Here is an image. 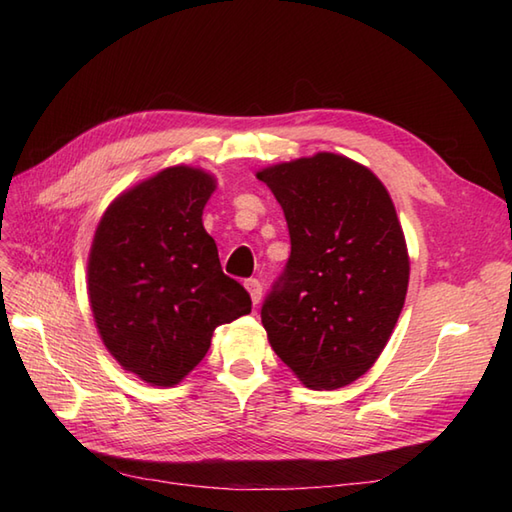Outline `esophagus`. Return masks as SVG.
Wrapping results in <instances>:
<instances>
[{
    "label": "esophagus",
    "mask_w": 512,
    "mask_h": 512,
    "mask_svg": "<svg viewBox=\"0 0 512 512\" xmlns=\"http://www.w3.org/2000/svg\"><path fill=\"white\" fill-rule=\"evenodd\" d=\"M244 286L250 292V299H253V303L257 306V303L262 301V281H259V279H246Z\"/></svg>",
    "instance_id": "obj_1"
}]
</instances>
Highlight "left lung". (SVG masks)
<instances>
[{
    "label": "left lung",
    "mask_w": 512,
    "mask_h": 512,
    "mask_svg": "<svg viewBox=\"0 0 512 512\" xmlns=\"http://www.w3.org/2000/svg\"><path fill=\"white\" fill-rule=\"evenodd\" d=\"M286 215L290 257L262 306L275 354L306 387L363 376L405 306L409 257L394 202L358 162L317 154L257 173Z\"/></svg>",
    "instance_id": "obj_1"
}]
</instances>
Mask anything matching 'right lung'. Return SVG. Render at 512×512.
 Listing matches in <instances>:
<instances>
[{
  "mask_svg": "<svg viewBox=\"0 0 512 512\" xmlns=\"http://www.w3.org/2000/svg\"><path fill=\"white\" fill-rule=\"evenodd\" d=\"M215 180L169 167L123 193L96 228L88 288L101 339L127 372L171 387L198 365L217 325L250 312L222 273L202 209Z\"/></svg>",
  "mask_w": 512,
  "mask_h": 512,
  "instance_id": "right-lung-1",
  "label": "right lung"
}]
</instances>
